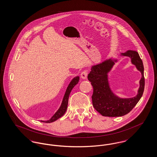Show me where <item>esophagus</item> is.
Segmentation results:
<instances>
[{"label":"esophagus","mask_w":157,"mask_h":157,"mask_svg":"<svg viewBox=\"0 0 157 157\" xmlns=\"http://www.w3.org/2000/svg\"><path fill=\"white\" fill-rule=\"evenodd\" d=\"M88 76V71L86 70H84L83 71H82L81 74V77L83 79H86Z\"/></svg>","instance_id":"esophagus-1"}]
</instances>
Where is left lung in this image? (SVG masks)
Segmentation results:
<instances>
[{
  "mask_svg": "<svg viewBox=\"0 0 157 157\" xmlns=\"http://www.w3.org/2000/svg\"><path fill=\"white\" fill-rule=\"evenodd\" d=\"M122 55L130 57L132 63L142 74L138 93L135 97L122 99L112 93L109 86L107 75L115 63L111 59L106 60L101 63L93 66L88 75V79L91 82L94 89L92 96V104L98 112L104 117H121L128 113L142 97L144 90V65L138 53L129 50L122 53Z\"/></svg>",
  "mask_w": 157,
  "mask_h": 157,
  "instance_id": "obj_1",
  "label": "left lung"
}]
</instances>
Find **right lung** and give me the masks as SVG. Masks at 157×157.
Instances as JSON below:
<instances>
[{"instance_id":"add662e5","label":"right lung","mask_w":157,"mask_h":157,"mask_svg":"<svg viewBox=\"0 0 157 157\" xmlns=\"http://www.w3.org/2000/svg\"><path fill=\"white\" fill-rule=\"evenodd\" d=\"M79 80V76L75 77L72 80V81L70 82L69 85L67 86L66 92L65 94L64 97H63V101H62V105H61L59 109H58V111L55 113V115L51 118V120L47 121H42V122H46V123H51V122H52L56 121L64 115V113H65L67 109L68 99H69V96L70 95V93H71L72 90L73 89V88L78 83Z\"/></svg>"}]
</instances>
